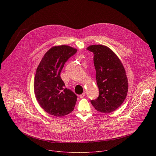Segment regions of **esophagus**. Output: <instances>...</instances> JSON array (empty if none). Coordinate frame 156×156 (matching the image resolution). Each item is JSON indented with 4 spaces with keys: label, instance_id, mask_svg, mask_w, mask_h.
<instances>
[{
    "label": "esophagus",
    "instance_id": "34e87169",
    "mask_svg": "<svg viewBox=\"0 0 156 156\" xmlns=\"http://www.w3.org/2000/svg\"><path fill=\"white\" fill-rule=\"evenodd\" d=\"M85 93H82V94H80V95H79V97L82 98H83V97H85Z\"/></svg>",
    "mask_w": 156,
    "mask_h": 156
}]
</instances>
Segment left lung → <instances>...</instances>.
I'll return each instance as SVG.
<instances>
[{
	"label": "left lung",
	"mask_w": 156,
	"mask_h": 156,
	"mask_svg": "<svg viewBox=\"0 0 156 156\" xmlns=\"http://www.w3.org/2000/svg\"><path fill=\"white\" fill-rule=\"evenodd\" d=\"M94 53V64L99 89L97 99L91 100L94 108L102 113H111L124 102L128 92V80L120 59L108 47L92 45L87 48Z\"/></svg>",
	"instance_id": "1"
}]
</instances>
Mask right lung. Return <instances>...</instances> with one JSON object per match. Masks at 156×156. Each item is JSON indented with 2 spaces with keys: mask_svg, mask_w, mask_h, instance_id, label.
Here are the masks:
<instances>
[{
  "mask_svg": "<svg viewBox=\"0 0 156 156\" xmlns=\"http://www.w3.org/2000/svg\"><path fill=\"white\" fill-rule=\"evenodd\" d=\"M77 49L66 45L54 46L44 55L37 68L34 92L41 107L55 116H64L74 110L77 95L65 88L60 74Z\"/></svg>",
  "mask_w": 156,
  "mask_h": 156,
  "instance_id": "1",
  "label": "right lung"
}]
</instances>
